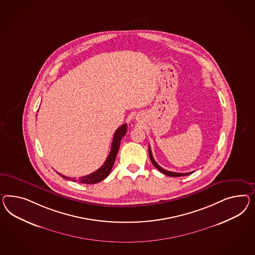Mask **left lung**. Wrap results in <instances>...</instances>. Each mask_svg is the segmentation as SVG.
I'll list each match as a JSON object with an SVG mask.
<instances>
[{
  "label": "left lung",
  "instance_id": "left-lung-1",
  "mask_svg": "<svg viewBox=\"0 0 255 255\" xmlns=\"http://www.w3.org/2000/svg\"><path fill=\"white\" fill-rule=\"evenodd\" d=\"M148 152H149V157H150V160H151L152 164L155 166L157 169H158V171L160 172H162V173H164L166 175H168V176H172V177H178V176H184V175H188V174H191L192 172H186V173H180V172H170V171H167L165 169H163V168H161L160 166L158 165V163L155 161V159L153 158V156H152V152L151 148H150V146L148 145Z\"/></svg>",
  "mask_w": 255,
  "mask_h": 255
}]
</instances>
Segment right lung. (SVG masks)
<instances>
[{"instance_id": "add662e5", "label": "right lung", "mask_w": 255, "mask_h": 255, "mask_svg": "<svg viewBox=\"0 0 255 255\" xmlns=\"http://www.w3.org/2000/svg\"><path fill=\"white\" fill-rule=\"evenodd\" d=\"M126 132H127V124H124V125H122L121 127L118 128L116 131H115V133H114V135H113V140H112L110 154H109V156H108V158L106 159L103 165L101 166L96 172H92V173H90L88 175H85V176L79 177L78 179L65 176L59 172H57V173L64 179L71 180V181H75V182L78 181L79 183H82V184H89V185H91V184H97V183L101 182L102 180L107 178L108 175L110 174V171L114 165V162H115V159H116L118 150H119V147L121 145V140L126 134Z\"/></svg>"}]
</instances>
